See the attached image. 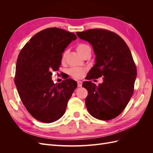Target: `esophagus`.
<instances>
[{"label": "esophagus", "instance_id": "obj_1", "mask_svg": "<svg viewBox=\"0 0 153 153\" xmlns=\"http://www.w3.org/2000/svg\"><path fill=\"white\" fill-rule=\"evenodd\" d=\"M77 84L78 87H80L82 85V82L81 81H77Z\"/></svg>", "mask_w": 153, "mask_h": 153}]
</instances>
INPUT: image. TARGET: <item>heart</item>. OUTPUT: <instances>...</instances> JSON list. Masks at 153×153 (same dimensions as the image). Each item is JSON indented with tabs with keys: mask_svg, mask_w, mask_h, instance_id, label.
I'll list each match as a JSON object with an SVG mask.
<instances>
[{
	"mask_svg": "<svg viewBox=\"0 0 153 153\" xmlns=\"http://www.w3.org/2000/svg\"><path fill=\"white\" fill-rule=\"evenodd\" d=\"M76 51H77V52L79 53L82 57H83L87 52H89V51H91V48H90L89 45H87L86 44L80 43V44H78L77 45ZM66 53H67V52H66V51H65V52H63V53L62 55L61 61L62 62L65 61ZM85 71V69H84V68H71V69H69V75L72 76L73 77L76 78H80L83 76Z\"/></svg>",
	"mask_w": 153,
	"mask_h": 153,
	"instance_id": "b5f03b06",
	"label": "heart"
}]
</instances>
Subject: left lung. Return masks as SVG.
<instances>
[{
  "label": "left lung",
  "mask_w": 153,
  "mask_h": 153,
  "mask_svg": "<svg viewBox=\"0 0 153 153\" xmlns=\"http://www.w3.org/2000/svg\"><path fill=\"white\" fill-rule=\"evenodd\" d=\"M81 39L88 41L96 55V64L82 86L88 91L85 105L94 117L108 121L121 114L133 93L137 68L130 50L117 34L94 29L77 32ZM102 77L97 86L90 80Z\"/></svg>",
  "instance_id": "obj_1"
}]
</instances>
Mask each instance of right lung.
I'll use <instances>...</instances> for the list:
<instances>
[{
  "label": "right lung",
  "mask_w": 153,
  "mask_h": 153,
  "mask_svg": "<svg viewBox=\"0 0 153 153\" xmlns=\"http://www.w3.org/2000/svg\"><path fill=\"white\" fill-rule=\"evenodd\" d=\"M76 36L52 27L36 34L18 57L15 83L23 104L39 121L51 123L64 115L77 87L71 78L54 84L52 71L61 64L62 53Z\"/></svg>",
  "instance_id": "right-lung-1"
}]
</instances>
